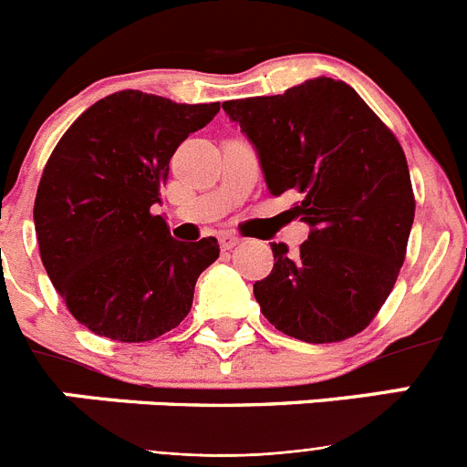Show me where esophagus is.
<instances>
[{
    "instance_id": "esophagus-1",
    "label": "esophagus",
    "mask_w": 467,
    "mask_h": 467,
    "mask_svg": "<svg viewBox=\"0 0 467 467\" xmlns=\"http://www.w3.org/2000/svg\"><path fill=\"white\" fill-rule=\"evenodd\" d=\"M220 245H222V250H231V247L238 245V238L234 236V234H222Z\"/></svg>"
}]
</instances>
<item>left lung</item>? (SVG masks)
<instances>
[{
	"mask_svg": "<svg viewBox=\"0 0 467 467\" xmlns=\"http://www.w3.org/2000/svg\"><path fill=\"white\" fill-rule=\"evenodd\" d=\"M259 156L274 196L311 226L292 257L271 243L274 269L254 299L275 329L332 344L372 323L398 280L414 224V192L398 138L346 81L316 77L285 90L224 102Z\"/></svg>",
	"mask_w": 467,
	"mask_h": 467,
	"instance_id": "8db88e82",
	"label": "left lung"
}]
</instances>
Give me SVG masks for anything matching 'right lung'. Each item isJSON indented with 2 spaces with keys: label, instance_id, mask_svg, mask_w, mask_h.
<instances>
[{
  "label": "right lung",
  "instance_id": "right-lung-1",
  "mask_svg": "<svg viewBox=\"0 0 467 467\" xmlns=\"http://www.w3.org/2000/svg\"><path fill=\"white\" fill-rule=\"evenodd\" d=\"M220 111L119 90L56 144L35 198L44 269L69 313L107 339L151 341L187 317L217 238L175 241L154 214L171 156Z\"/></svg>",
  "mask_w": 467,
  "mask_h": 467
}]
</instances>
